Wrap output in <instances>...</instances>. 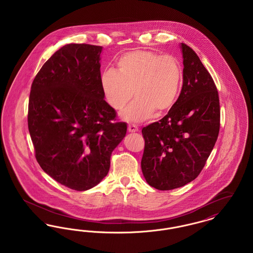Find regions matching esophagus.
<instances>
[{
  "mask_svg": "<svg viewBox=\"0 0 253 253\" xmlns=\"http://www.w3.org/2000/svg\"><path fill=\"white\" fill-rule=\"evenodd\" d=\"M128 131L130 132H137L138 131V127L134 124H129L128 125Z\"/></svg>",
  "mask_w": 253,
  "mask_h": 253,
  "instance_id": "esophagus-1",
  "label": "esophagus"
}]
</instances>
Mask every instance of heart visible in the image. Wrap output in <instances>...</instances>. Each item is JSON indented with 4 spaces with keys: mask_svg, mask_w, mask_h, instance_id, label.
Here are the masks:
<instances>
[{
    "mask_svg": "<svg viewBox=\"0 0 253 253\" xmlns=\"http://www.w3.org/2000/svg\"><path fill=\"white\" fill-rule=\"evenodd\" d=\"M181 79L180 64L175 58L136 50L121 56L117 71L101 74L100 87L107 103L117 111L124 108L134 96L136 100L121 117L129 122H140L154 113L161 116L173 106Z\"/></svg>",
    "mask_w": 253,
    "mask_h": 253,
    "instance_id": "heart-1",
    "label": "heart"
}]
</instances>
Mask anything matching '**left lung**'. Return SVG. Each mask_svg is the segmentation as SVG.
Instances as JSON below:
<instances>
[{
    "label": "left lung",
    "instance_id": "left-lung-1",
    "mask_svg": "<svg viewBox=\"0 0 253 253\" xmlns=\"http://www.w3.org/2000/svg\"><path fill=\"white\" fill-rule=\"evenodd\" d=\"M183 86L168 114L142 129L141 169L147 183L160 191L194 180L210 157L220 129L215 84L196 53L181 43Z\"/></svg>",
    "mask_w": 253,
    "mask_h": 253
}]
</instances>
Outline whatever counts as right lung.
Listing matches in <instances>:
<instances>
[{
	"mask_svg": "<svg viewBox=\"0 0 253 253\" xmlns=\"http://www.w3.org/2000/svg\"><path fill=\"white\" fill-rule=\"evenodd\" d=\"M101 46L70 43L55 52L37 74L28 103V130L37 161L48 175L75 191L96 186L127 124L100 87Z\"/></svg>",
	"mask_w": 253,
	"mask_h": 253,
	"instance_id": "obj_1",
	"label": "right lung"
}]
</instances>
